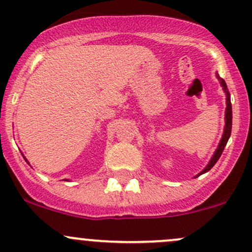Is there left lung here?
<instances>
[{
	"label": "left lung",
	"instance_id": "8db88e82",
	"mask_svg": "<svg viewBox=\"0 0 252 252\" xmlns=\"http://www.w3.org/2000/svg\"><path fill=\"white\" fill-rule=\"evenodd\" d=\"M218 79H219L221 86H222L223 91H225L226 93V105H227V107H226V115H225V131H223V135H222V139H221L220 143H219V147H218L217 151H215L214 156H213L212 160L209 161V164L207 165L206 168L202 171V172L200 173V175H202V173H206L208 172L211 168L214 166L215 164H217V161L219 160V158L221 157V154H222L223 152V148H225L226 143H227V141L229 139V136H231V130H232V104H231V95H229V92H228V88H227V85H226L225 80L221 79L219 76V74H217ZM200 175H197L196 177H198Z\"/></svg>",
	"mask_w": 252,
	"mask_h": 252
}]
</instances>
